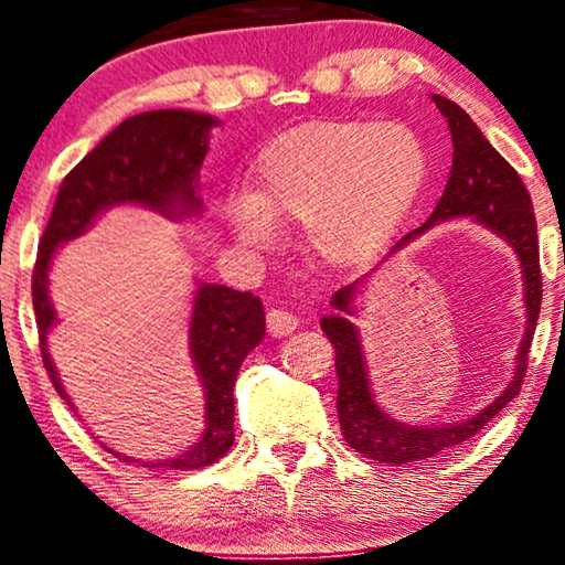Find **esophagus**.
<instances>
[{
	"label": "esophagus",
	"mask_w": 565,
	"mask_h": 565,
	"mask_svg": "<svg viewBox=\"0 0 565 565\" xmlns=\"http://www.w3.org/2000/svg\"><path fill=\"white\" fill-rule=\"evenodd\" d=\"M266 322H268V333L281 338V335H289L295 333L297 326H299V315L289 312V310H268L266 315Z\"/></svg>",
	"instance_id": "34e87169"
}]
</instances>
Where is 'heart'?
Returning <instances> with one entry per match:
<instances>
[{
    "instance_id": "obj_1",
    "label": "heart",
    "mask_w": 565,
    "mask_h": 565,
    "mask_svg": "<svg viewBox=\"0 0 565 565\" xmlns=\"http://www.w3.org/2000/svg\"><path fill=\"white\" fill-rule=\"evenodd\" d=\"M426 178V152L401 124L326 120L270 141L255 164V193L224 214L239 243L268 247L276 222H305L330 266L370 260L401 230Z\"/></svg>"
}]
</instances>
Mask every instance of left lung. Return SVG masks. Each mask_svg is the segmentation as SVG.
Returning a JSON list of instances; mask_svg holds the SVG:
<instances>
[{
    "label": "left lung",
    "instance_id": "left-lung-1",
    "mask_svg": "<svg viewBox=\"0 0 565 565\" xmlns=\"http://www.w3.org/2000/svg\"><path fill=\"white\" fill-rule=\"evenodd\" d=\"M436 108L447 118L449 134H452V172H449L447 188L441 193L439 204L426 224L413 230L397 243L390 255L401 250L413 239L431 230L434 224L447 220H460L472 216L493 235H499L503 243H509L522 263L524 278V307H527V322H524V338L519 343L516 370L509 387L495 397V401L476 416L457 420V424L441 426H411L403 420L390 418L385 411L374 401L370 387V372H366V359L361 353V338L356 326L351 322V315H356L359 289L364 287L366 278L338 289L333 295L335 315L320 320L322 333L335 349V374H338V420H341V434L349 441L351 449H356L364 457L377 462L405 465L426 460V457L447 452L449 447L462 445L472 434H478L495 413L509 401H514L522 390L524 372H527V356L532 335H535L540 302H543V276H540V250H537V224L532 199L524 188L519 172L495 152L472 118L460 105L447 100L441 95H431Z\"/></svg>",
    "mask_w": 565,
    "mask_h": 565
}]
</instances>
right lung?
Masks as SVG:
<instances>
[{"instance_id": "add662e5", "label": "right lung", "mask_w": 565, "mask_h": 565, "mask_svg": "<svg viewBox=\"0 0 565 565\" xmlns=\"http://www.w3.org/2000/svg\"><path fill=\"white\" fill-rule=\"evenodd\" d=\"M220 124L195 110H147L116 126L58 188L54 212L38 247L33 268V310L41 335V356L56 393L72 405L49 356V333L56 326L49 299V268L66 239L93 227L97 214L118 204L147 206L168 220L201 214L199 170L209 152V131ZM266 335V315L253 291H237L222 284L195 289L188 345L195 374L206 397V420L201 439L183 455L145 468L199 470L227 455L235 441V380L247 353ZM113 452V449H108ZM118 455V452H113ZM120 460L131 457L118 455ZM139 462V460H131Z\"/></svg>"}]
</instances>
